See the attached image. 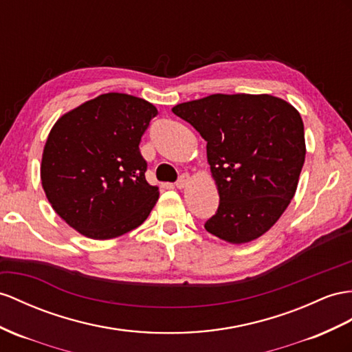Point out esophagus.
<instances>
[{"label": "esophagus", "mask_w": 352, "mask_h": 352, "mask_svg": "<svg viewBox=\"0 0 352 352\" xmlns=\"http://www.w3.org/2000/svg\"><path fill=\"white\" fill-rule=\"evenodd\" d=\"M188 182H190V175H188L187 173H184V174H182V175L178 177V179L175 182V186H177L178 188H183L184 186L188 184Z\"/></svg>", "instance_id": "esophagus-1"}]
</instances>
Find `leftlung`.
<instances>
[{"label": "left lung", "instance_id": "obj_1", "mask_svg": "<svg viewBox=\"0 0 352 352\" xmlns=\"http://www.w3.org/2000/svg\"><path fill=\"white\" fill-rule=\"evenodd\" d=\"M173 113L206 141L220 204L205 229L230 244L262 236L299 183L306 155L299 111L272 95L215 94L178 104Z\"/></svg>", "mask_w": 352, "mask_h": 352}]
</instances>
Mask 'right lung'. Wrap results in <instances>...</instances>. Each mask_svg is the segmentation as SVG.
Wrapping results in <instances>:
<instances>
[{"label":"right lung","mask_w":352,"mask_h":352,"mask_svg":"<svg viewBox=\"0 0 352 352\" xmlns=\"http://www.w3.org/2000/svg\"><path fill=\"white\" fill-rule=\"evenodd\" d=\"M156 107L126 94H104L53 126L41 184L53 210L82 235L111 239L138 228L159 199L146 179L140 141Z\"/></svg>","instance_id":"1"}]
</instances>
